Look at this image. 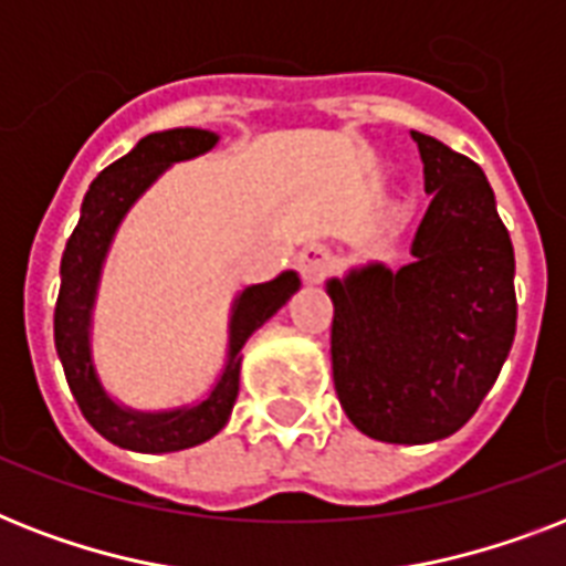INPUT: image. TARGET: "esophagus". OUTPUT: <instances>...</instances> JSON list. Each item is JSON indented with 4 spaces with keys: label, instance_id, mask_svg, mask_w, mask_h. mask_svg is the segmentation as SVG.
I'll list each match as a JSON object with an SVG mask.
<instances>
[{
    "label": "esophagus",
    "instance_id": "1",
    "mask_svg": "<svg viewBox=\"0 0 566 566\" xmlns=\"http://www.w3.org/2000/svg\"><path fill=\"white\" fill-rule=\"evenodd\" d=\"M335 266V258L326 247H305L300 252V273L305 282H323Z\"/></svg>",
    "mask_w": 566,
    "mask_h": 566
}]
</instances>
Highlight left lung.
I'll return each instance as SVG.
<instances>
[{
    "instance_id": "left-lung-1",
    "label": "left lung",
    "mask_w": 566,
    "mask_h": 566,
    "mask_svg": "<svg viewBox=\"0 0 566 566\" xmlns=\"http://www.w3.org/2000/svg\"><path fill=\"white\" fill-rule=\"evenodd\" d=\"M431 205L396 273L364 266L326 284L332 373L346 417L385 443H431L464 426L517 332L514 247L482 167L411 132Z\"/></svg>"
}]
</instances>
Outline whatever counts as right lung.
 <instances>
[{
    "label": "right lung",
    "mask_w": 566,
    "mask_h": 566,
    "mask_svg": "<svg viewBox=\"0 0 566 566\" xmlns=\"http://www.w3.org/2000/svg\"><path fill=\"white\" fill-rule=\"evenodd\" d=\"M220 137L205 128H170L146 135L140 144L119 161L93 179L84 193L78 226L66 240L61 258V291L55 302V349L64 364L66 385L82 408L84 420L102 438L132 452H179L211 440L229 422L240 390V349L258 326H264L293 293L300 291V275L287 270L273 282L252 284L240 291L231 308L229 323V361L222 367L217 385L202 402L176 408V411H132L105 394L99 385L91 355V314L99 284L102 261L108 255L111 240L119 220L137 202L170 164L188 161L208 153Z\"/></svg>",
    "instance_id": "1"
}]
</instances>
